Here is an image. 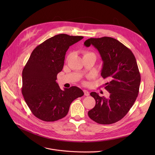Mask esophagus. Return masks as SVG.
I'll return each mask as SVG.
<instances>
[{
    "label": "esophagus",
    "instance_id": "34e87169",
    "mask_svg": "<svg viewBox=\"0 0 155 155\" xmlns=\"http://www.w3.org/2000/svg\"><path fill=\"white\" fill-rule=\"evenodd\" d=\"M84 95H85V96H88V95H89V92H88L87 91L84 90Z\"/></svg>",
    "mask_w": 155,
    "mask_h": 155
}]
</instances>
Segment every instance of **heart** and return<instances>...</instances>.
I'll return each mask as SVG.
<instances>
[{"mask_svg":"<svg viewBox=\"0 0 155 155\" xmlns=\"http://www.w3.org/2000/svg\"><path fill=\"white\" fill-rule=\"evenodd\" d=\"M88 53H86V54H88Z\"/></svg>","mask_w":155,"mask_h":155,"instance_id":"1","label":"heart"}]
</instances>
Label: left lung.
I'll return each mask as SVG.
<instances>
[{
    "label": "left lung",
    "mask_w": 155,
    "mask_h": 155,
    "mask_svg": "<svg viewBox=\"0 0 155 155\" xmlns=\"http://www.w3.org/2000/svg\"><path fill=\"white\" fill-rule=\"evenodd\" d=\"M92 45L103 61L101 76L109 80L105 88L109 98L92 92L95 107L88 112L92 120L101 124L115 123L132 107L139 94L141 76L133 52L118 40L110 37L90 38L84 45Z\"/></svg>",
    "instance_id": "obj_1"
}]
</instances>
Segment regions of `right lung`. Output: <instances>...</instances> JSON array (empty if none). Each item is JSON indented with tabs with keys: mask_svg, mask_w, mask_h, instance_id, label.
Returning a JSON list of instances; mask_svg holds the SVG:
<instances>
[{
	"mask_svg": "<svg viewBox=\"0 0 155 155\" xmlns=\"http://www.w3.org/2000/svg\"><path fill=\"white\" fill-rule=\"evenodd\" d=\"M83 38L60 34L45 41L32 51L22 70V94L37 118L46 122L62 119L67 115L71 103L84 95L77 87L62 91L56 82L68 49Z\"/></svg>",
	"mask_w": 155,
	"mask_h": 155,
	"instance_id": "1",
	"label": "right lung"
}]
</instances>
